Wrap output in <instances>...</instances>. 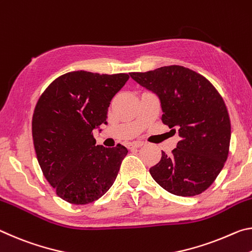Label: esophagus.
<instances>
[{
    "label": "esophagus",
    "mask_w": 252,
    "mask_h": 252,
    "mask_svg": "<svg viewBox=\"0 0 252 252\" xmlns=\"http://www.w3.org/2000/svg\"><path fill=\"white\" fill-rule=\"evenodd\" d=\"M144 145V143L143 142H131V143H128L127 144V147L128 148H138V147H141V146H143Z\"/></svg>",
    "instance_id": "1"
}]
</instances>
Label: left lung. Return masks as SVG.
<instances>
[{"mask_svg": "<svg viewBox=\"0 0 252 252\" xmlns=\"http://www.w3.org/2000/svg\"><path fill=\"white\" fill-rule=\"evenodd\" d=\"M139 86L158 97L162 122L177 128L181 141L150 173L172 194L194 196L204 192L228 158L231 124L223 99L200 73L182 65L131 72ZM174 130L175 129H172Z\"/></svg>", "mask_w": 252, "mask_h": 252, "instance_id": "left-lung-1", "label": "left lung"}]
</instances>
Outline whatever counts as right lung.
<instances>
[{"label":"right lung","mask_w":252,"mask_h":252,"mask_svg":"<svg viewBox=\"0 0 252 252\" xmlns=\"http://www.w3.org/2000/svg\"><path fill=\"white\" fill-rule=\"evenodd\" d=\"M128 79L127 73L68 72L52 81L36 102L32 118L36 158L57 195L69 203H92L116 180L128 151L121 144L96 145L93 130L107 124L111 99Z\"/></svg>","instance_id":"1"}]
</instances>
